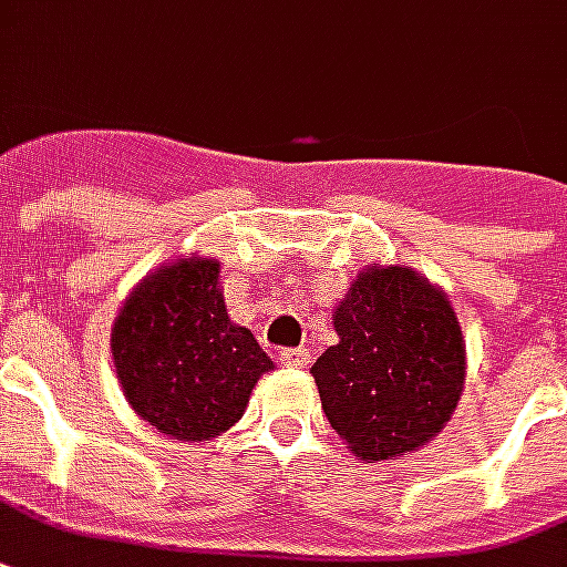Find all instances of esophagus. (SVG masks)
<instances>
[{
    "label": "esophagus",
    "instance_id": "esophagus-1",
    "mask_svg": "<svg viewBox=\"0 0 567 567\" xmlns=\"http://www.w3.org/2000/svg\"><path fill=\"white\" fill-rule=\"evenodd\" d=\"M282 363L285 367H306L309 363V351L306 348H285L282 351Z\"/></svg>",
    "mask_w": 567,
    "mask_h": 567
}]
</instances>
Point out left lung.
<instances>
[{"label":"left lung","mask_w":567,"mask_h":567,"mask_svg":"<svg viewBox=\"0 0 567 567\" xmlns=\"http://www.w3.org/2000/svg\"><path fill=\"white\" fill-rule=\"evenodd\" d=\"M337 346L316 360L339 439L367 463L412 454L451 421L465 342L451 300L405 264L369 267L333 312Z\"/></svg>","instance_id":"1"}]
</instances>
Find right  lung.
Segmentation results:
<instances>
[{
  "label": "right lung",
  "mask_w": 567,
  "mask_h": 567,
  "mask_svg": "<svg viewBox=\"0 0 567 567\" xmlns=\"http://www.w3.org/2000/svg\"><path fill=\"white\" fill-rule=\"evenodd\" d=\"M219 261L188 255L150 272L111 330L123 396L158 433L209 442L240 421L272 360L225 309Z\"/></svg>",
  "instance_id": "add662e5"
}]
</instances>
